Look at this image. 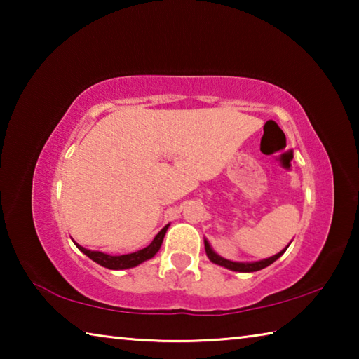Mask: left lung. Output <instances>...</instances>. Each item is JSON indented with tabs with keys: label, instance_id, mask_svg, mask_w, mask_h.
<instances>
[{
	"label": "left lung",
	"instance_id": "obj_1",
	"mask_svg": "<svg viewBox=\"0 0 359 359\" xmlns=\"http://www.w3.org/2000/svg\"><path fill=\"white\" fill-rule=\"evenodd\" d=\"M290 244H291V242H290ZM288 245L285 247L282 252H278L277 255H274V257H269V258H264V259H259V261H253V263H241V261H231V259H226V258L220 257V255L215 253L214 248L210 247L209 241L204 239L205 255H208L212 263L218 264V266H223V267H226V269L236 271V272H257V271L264 269V267H267L269 264L274 263V261H277L278 258H280L282 255L285 253V250H287V248H288Z\"/></svg>",
	"mask_w": 359,
	"mask_h": 359
}]
</instances>
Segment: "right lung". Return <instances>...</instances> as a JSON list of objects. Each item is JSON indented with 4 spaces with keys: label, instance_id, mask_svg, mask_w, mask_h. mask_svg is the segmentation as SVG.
Masks as SVG:
<instances>
[{
    "label": "right lung",
    "instance_id": "add662e5",
    "mask_svg": "<svg viewBox=\"0 0 359 359\" xmlns=\"http://www.w3.org/2000/svg\"><path fill=\"white\" fill-rule=\"evenodd\" d=\"M168 228H169V223L155 236V239L151 241L147 247L141 248V250L137 252L126 253V255H109V253H102L96 250H88V248L79 245L77 242H74V244L83 255H87L90 259H93L95 263H98L102 267H107V269H114V271L130 269V267H136L141 263H144V261L155 257L156 252L160 250V247L163 244V239H165Z\"/></svg>",
    "mask_w": 359,
    "mask_h": 359
}]
</instances>
